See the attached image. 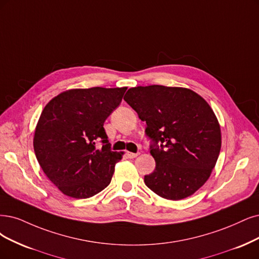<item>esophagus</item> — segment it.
<instances>
[{"mask_svg": "<svg viewBox=\"0 0 259 259\" xmlns=\"http://www.w3.org/2000/svg\"><path fill=\"white\" fill-rule=\"evenodd\" d=\"M127 156H128V158L133 159V158H137L139 156V154H136V152H127Z\"/></svg>", "mask_w": 259, "mask_h": 259, "instance_id": "obj_1", "label": "esophagus"}]
</instances>
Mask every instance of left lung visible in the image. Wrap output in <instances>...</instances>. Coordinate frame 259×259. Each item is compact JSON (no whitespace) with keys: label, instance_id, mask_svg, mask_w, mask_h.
Returning <instances> with one entry per match:
<instances>
[{"label":"left lung","instance_id":"1","mask_svg":"<svg viewBox=\"0 0 259 259\" xmlns=\"http://www.w3.org/2000/svg\"><path fill=\"white\" fill-rule=\"evenodd\" d=\"M154 142L156 168L144 177L159 196L179 200L191 196L211 175L221 150V128L214 112L198 94L185 88L138 86L123 97Z\"/></svg>","mask_w":259,"mask_h":259}]
</instances>
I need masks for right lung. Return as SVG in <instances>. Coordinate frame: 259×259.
<instances>
[{"instance_id":"add662e5","label":"right lung","mask_w":259,"mask_h":259,"mask_svg":"<svg viewBox=\"0 0 259 259\" xmlns=\"http://www.w3.org/2000/svg\"><path fill=\"white\" fill-rule=\"evenodd\" d=\"M127 88L74 89L47 103L35 128L34 151L61 192L89 198L107 188L123 152L112 151L103 123ZM101 141V149L95 147Z\"/></svg>"}]
</instances>
